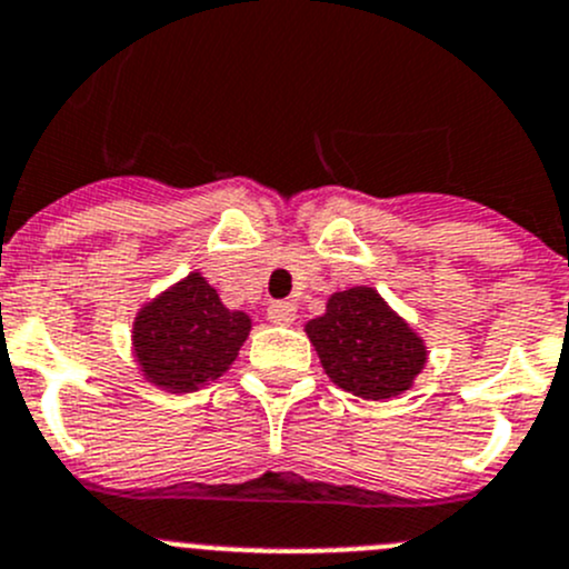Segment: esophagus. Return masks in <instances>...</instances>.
Here are the masks:
<instances>
[{"label": "esophagus", "mask_w": 569, "mask_h": 569, "mask_svg": "<svg viewBox=\"0 0 569 569\" xmlns=\"http://www.w3.org/2000/svg\"><path fill=\"white\" fill-rule=\"evenodd\" d=\"M267 319L272 325H295L297 306H295V302H289V300L272 302V306L267 308Z\"/></svg>", "instance_id": "1"}]
</instances>
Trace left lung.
<instances>
[{
    "label": "left lung",
    "mask_w": 569,
    "mask_h": 569,
    "mask_svg": "<svg viewBox=\"0 0 569 569\" xmlns=\"http://www.w3.org/2000/svg\"><path fill=\"white\" fill-rule=\"evenodd\" d=\"M325 375L363 400H391L413 386L428 345L372 286L333 291L322 317L306 322Z\"/></svg>",
    "instance_id": "1"
}]
</instances>
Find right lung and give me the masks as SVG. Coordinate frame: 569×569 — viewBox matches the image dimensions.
Segmentation results:
<instances>
[{
  "mask_svg": "<svg viewBox=\"0 0 569 569\" xmlns=\"http://www.w3.org/2000/svg\"><path fill=\"white\" fill-rule=\"evenodd\" d=\"M250 330V313L224 306L194 269L138 308L130 350L147 383L189 395L233 367Z\"/></svg>",
  "mask_w": 569,
  "mask_h": 569,
  "instance_id": "1",
  "label": "right lung"
}]
</instances>
